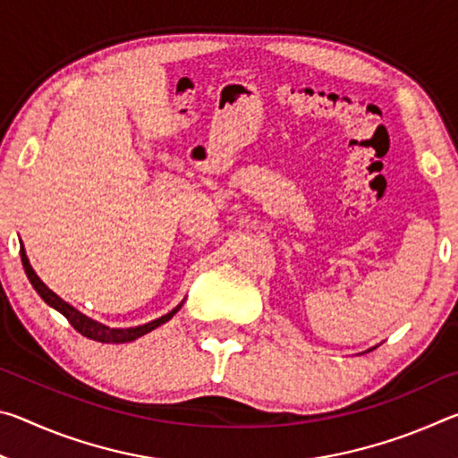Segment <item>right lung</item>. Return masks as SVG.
Returning a JSON list of instances; mask_svg holds the SVG:
<instances>
[{
	"mask_svg": "<svg viewBox=\"0 0 458 458\" xmlns=\"http://www.w3.org/2000/svg\"><path fill=\"white\" fill-rule=\"evenodd\" d=\"M20 254H21V265H24V270L26 275L30 278V283H32V286L36 289V293L40 294V297L44 299V303H48L52 309H56L58 313H62L68 319V323L72 325V327L81 333V335L89 337V339H95V341H100V344H127V341H135L137 337L145 335V333L153 331L155 327H159V325H164L165 321L172 319V317L180 311L183 301L180 305H177L174 311H169L167 315L159 317V319L155 321H149L145 325H139V327H129V329H117V327H106V325L98 323L95 319H90V317H87L84 313H81L79 309H74L72 305H68L64 299H60L56 293L50 291L48 286H46L40 276H38L34 273L32 265H30V260L26 257V250H24V244L20 246Z\"/></svg>",
	"mask_w": 458,
	"mask_h": 458,
	"instance_id": "obj_1",
	"label": "right lung"
}]
</instances>
